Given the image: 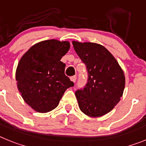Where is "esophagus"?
<instances>
[{"label": "esophagus", "mask_w": 146, "mask_h": 146, "mask_svg": "<svg viewBox=\"0 0 146 146\" xmlns=\"http://www.w3.org/2000/svg\"><path fill=\"white\" fill-rule=\"evenodd\" d=\"M70 80L72 82H75L76 80H77V77H76V76H72V77H70Z\"/></svg>", "instance_id": "1"}]
</instances>
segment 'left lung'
<instances>
[{
  "instance_id": "obj_1",
  "label": "left lung",
  "mask_w": 146,
  "mask_h": 146,
  "mask_svg": "<svg viewBox=\"0 0 146 146\" xmlns=\"http://www.w3.org/2000/svg\"><path fill=\"white\" fill-rule=\"evenodd\" d=\"M72 44L88 73L86 86L75 92L80 109L88 116H102L111 111L123 95V71L113 55L102 45L77 42H72Z\"/></svg>"
}]
</instances>
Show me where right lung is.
<instances>
[{
    "instance_id": "obj_1",
    "label": "right lung",
    "mask_w": 146,
    "mask_h": 146,
    "mask_svg": "<svg viewBox=\"0 0 146 146\" xmlns=\"http://www.w3.org/2000/svg\"><path fill=\"white\" fill-rule=\"evenodd\" d=\"M69 47L68 42L46 40L31 47L18 64L19 91L25 102L38 113L55 109L66 90L74 86L64 74L66 64L60 61Z\"/></svg>"
}]
</instances>
